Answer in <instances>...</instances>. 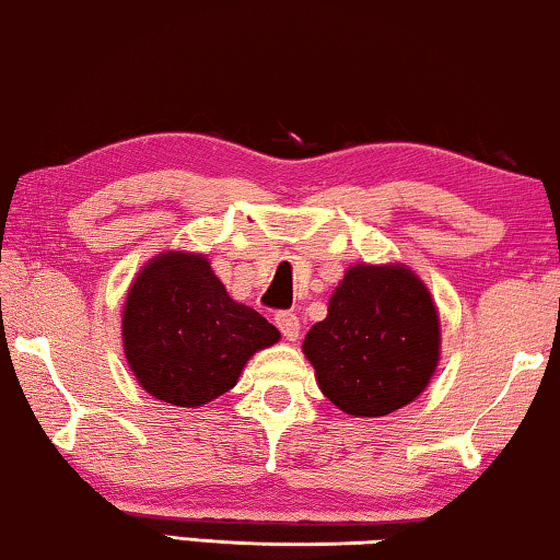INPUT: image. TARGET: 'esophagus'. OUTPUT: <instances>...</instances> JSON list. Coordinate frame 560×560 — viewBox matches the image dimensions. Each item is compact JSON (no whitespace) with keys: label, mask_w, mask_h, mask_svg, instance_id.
I'll list each match as a JSON object with an SVG mask.
<instances>
[{"label":"esophagus","mask_w":560,"mask_h":560,"mask_svg":"<svg viewBox=\"0 0 560 560\" xmlns=\"http://www.w3.org/2000/svg\"><path fill=\"white\" fill-rule=\"evenodd\" d=\"M275 324H278L280 334L285 336L288 341H295L298 334H301V320H298L295 313H288V311L278 313V316H275Z\"/></svg>","instance_id":"34e87169"}]
</instances>
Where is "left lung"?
Masks as SVG:
<instances>
[{
	"label": "left lung",
	"mask_w": 560,
	"mask_h": 560,
	"mask_svg": "<svg viewBox=\"0 0 560 560\" xmlns=\"http://www.w3.org/2000/svg\"><path fill=\"white\" fill-rule=\"evenodd\" d=\"M303 354L336 408L380 418L423 393L441 359V318L431 290L402 262L351 265L328 298Z\"/></svg>",
	"instance_id": "left-lung-1"
}]
</instances>
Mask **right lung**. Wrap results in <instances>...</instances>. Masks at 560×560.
Masks as SVG:
<instances>
[{
  "label": "right lung",
  "mask_w": 560,
  "mask_h": 560,
  "mask_svg": "<svg viewBox=\"0 0 560 560\" xmlns=\"http://www.w3.org/2000/svg\"><path fill=\"white\" fill-rule=\"evenodd\" d=\"M280 331L236 303L201 252L167 249L144 262L121 308V347L144 393L203 408L240 382Z\"/></svg>",
  "instance_id": "add662e5"
}]
</instances>
